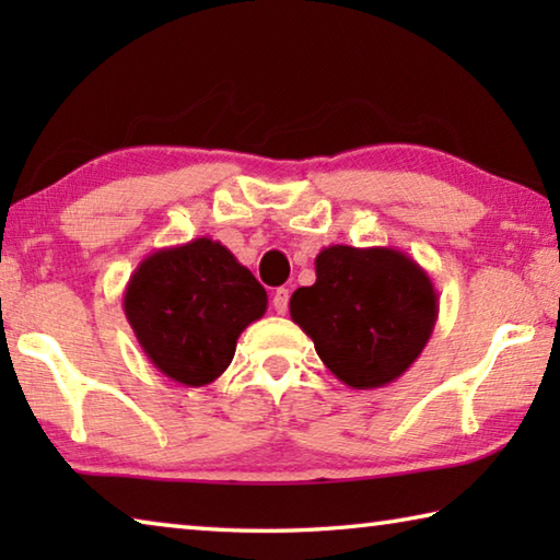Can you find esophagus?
Listing matches in <instances>:
<instances>
[{"label": "esophagus", "instance_id": "esophagus-1", "mask_svg": "<svg viewBox=\"0 0 560 560\" xmlns=\"http://www.w3.org/2000/svg\"><path fill=\"white\" fill-rule=\"evenodd\" d=\"M289 296H291V291L289 289H277L273 291V296H271V306H273V311H277L279 316H283L289 311Z\"/></svg>", "mask_w": 560, "mask_h": 560}]
</instances>
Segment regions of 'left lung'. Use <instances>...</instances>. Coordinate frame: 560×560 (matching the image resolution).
Listing matches in <instances>:
<instances>
[{"instance_id":"1","label":"left lung","mask_w":560,"mask_h":560,"mask_svg":"<svg viewBox=\"0 0 560 560\" xmlns=\"http://www.w3.org/2000/svg\"><path fill=\"white\" fill-rule=\"evenodd\" d=\"M289 311L340 383L373 390L420 358L440 299L428 271L405 252L330 244L316 257V283L293 291Z\"/></svg>"}]
</instances>
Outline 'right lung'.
Wrapping results in <instances>:
<instances>
[{
    "instance_id": "add662e5",
    "label": "right lung",
    "mask_w": 560,
    "mask_h": 560,
    "mask_svg": "<svg viewBox=\"0 0 560 560\" xmlns=\"http://www.w3.org/2000/svg\"><path fill=\"white\" fill-rule=\"evenodd\" d=\"M267 303L254 273L210 236L148 254L122 293L150 363L187 387L210 385L230 368L242 330Z\"/></svg>"
}]
</instances>
